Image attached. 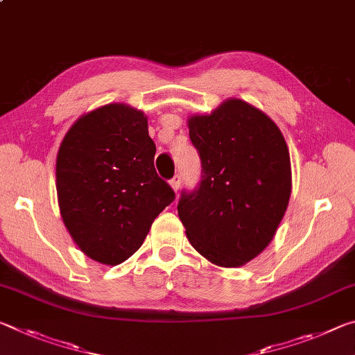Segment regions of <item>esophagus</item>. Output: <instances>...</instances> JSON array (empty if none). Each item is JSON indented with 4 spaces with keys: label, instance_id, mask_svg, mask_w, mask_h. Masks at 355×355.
Instances as JSON below:
<instances>
[{
    "label": "esophagus",
    "instance_id": "34e87169",
    "mask_svg": "<svg viewBox=\"0 0 355 355\" xmlns=\"http://www.w3.org/2000/svg\"><path fill=\"white\" fill-rule=\"evenodd\" d=\"M171 186H172L173 191L178 192L180 186H182V175H175V177H173V178L171 180Z\"/></svg>",
    "mask_w": 355,
    "mask_h": 355
}]
</instances>
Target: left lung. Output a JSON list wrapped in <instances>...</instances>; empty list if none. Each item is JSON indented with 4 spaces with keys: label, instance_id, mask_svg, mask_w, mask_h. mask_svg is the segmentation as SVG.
I'll use <instances>...</instances> for the list:
<instances>
[{
    "label": "left lung",
    "instance_id": "1",
    "mask_svg": "<svg viewBox=\"0 0 355 355\" xmlns=\"http://www.w3.org/2000/svg\"><path fill=\"white\" fill-rule=\"evenodd\" d=\"M188 128L202 180L182 192L177 207L186 236L218 266H243L272 241L290 202L285 137L266 114L238 98L191 116Z\"/></svg>",
    "mask_w": 355,
    "mask_h": 355
}]
</instances>
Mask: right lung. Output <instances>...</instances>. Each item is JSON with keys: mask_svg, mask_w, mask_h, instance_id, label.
I'll return each instance as SVG.
<instances>
[{"mask_svg": "<svg viewBox=\"0 0 355 355\" xmlns=\"http://www.w3.org/2000/svg\"><path fill=\"white\" fill-rule=\"evenodd\" d=\"M147 117L123 103L84 114L56 159V189L65 227L92 260L116 266L135 254L153 220L175 199L155 171Z\"/></svg>", "mask_w": 355, "mask_h": 355, "instance_id": "add662e5", "label": "right lung"}]
</instances>
